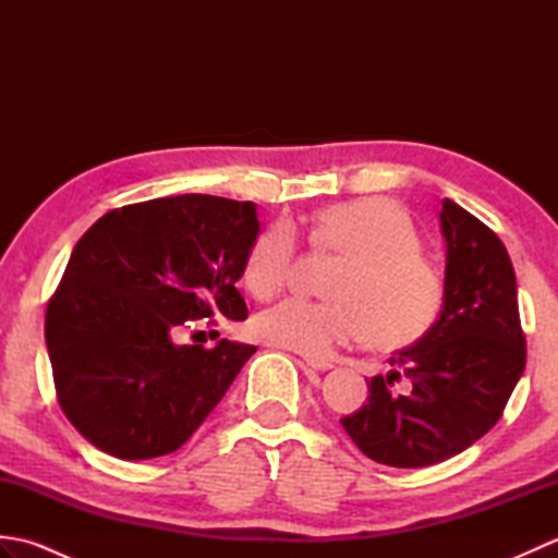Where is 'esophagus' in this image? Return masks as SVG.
Masks as SVG:
<instances>
[{
    "label": "esophagus",
    "instance_id": "34e87169",
    "mask_svg": "<svg viewBox=\"0 0 558 558\" xmlns=\"http://www.w3.org/2000/svg\"><path fill=\"white\" fill-rule=\"evenodd\" d=\"M304 364L310 366V369H314V372H328V369H333V362L318 360V357H304Z\"/></svg>",
    "mask_w": 558,
    "mask_h": 558
}]
</instances>
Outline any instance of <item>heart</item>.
Listing matches in <instances>:
<instances>
[{
  "label": "heart",
  "mask_w": 558,
  "mask_h": 558,
  "mask_svg": "<svg viewBox=\"0 0 558 558\" xmlns=\"http://www.w3.org/2000/svg\"><path fill=\"white\" fill-rule=\"evenodd\" d=\"M312 244L336 252L342 264L330 278L333 300H286L260 312L256 336L270 345L326 360L338 348L374 330L384 345L420 338L441 306V272L420 252L410 216L388 198H357L322 210ZM298 240L288 225L258 234L244 264V282L258 300H270L290 278Z\"/></svg>",
  "instance_id": "obj_1"
}]
</instances>
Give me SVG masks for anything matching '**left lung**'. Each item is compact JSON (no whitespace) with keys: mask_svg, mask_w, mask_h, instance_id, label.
I'll return each mask as SVG.
<instances>
[{"mask_svg":"<svg viewBox=\"0 0 558 558\" xmlns=\"http://www.w3.org/2000/svg\"><path fill=\"white\" fill-rule=\"evenodd\" d=\"M444 302L436 322L374 376L366 402L342 429L366 458L426 468L462 453L499 422L525 369L515 270L487 225L446 198ZM409 378L405 391L395 384Z\"/></svg>","mask_w":558,"mask_h":558,"instance_id":"left-lung-1","label":"left lung"}]
</instances>
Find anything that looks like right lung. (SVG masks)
Segmentation results:
<instances>
[{
    "label": "right lung",
    "instance_id": "add662e5",
    "mask_svg": "<svg viewBox=\"0 0 558 558\" xmlns=\"http://www.w3.org/2000/svg\"><path fill=\"white\" fill-rule=\"evenodd\" d=\"M256 204L208 194L114 208L76 242L47 304L45 342L69 422L105 453L180 448L256 352L222 338L180 345L184 322H244L236 290L258 234Z\"/></svg>",
    "mask_w": 558,
    "mask_h": 558
}]
</instances>
